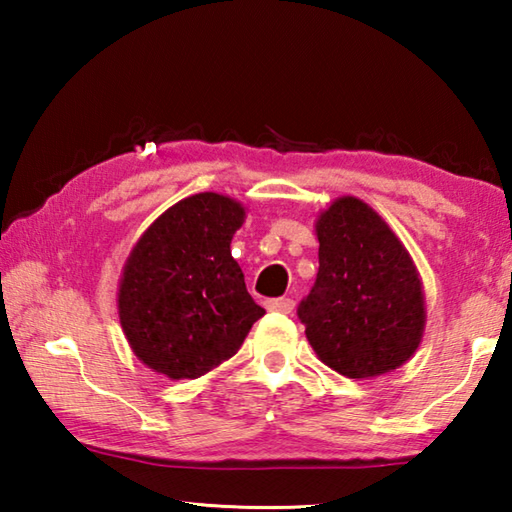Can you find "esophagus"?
<instances>
[{"mask_svg": "<svg viewBox=\"0 0 512 512\" xmlns=\"http://www.w3.org/2000/svg\"><path fill=\"white\" fill-rule=\"evenodd\" d=\"M293 307H296V302L291 298H273V300H266V309L268 311H280V314H291Z\"/></svg>", "mask_w": 512, "mask_h": 512, "instance_id": "1", "label": "esophagus"}]
</instances>
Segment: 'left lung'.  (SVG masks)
<instances>
[{
	"label": "left lung",
	"mask_w": 512,
	"mask_h": 512,
	"mask_svg": "<svg viewBox=\"0 0 512 512\" xmlns=\"http://www.w3.org/2000/svg\"><path fill=\"white\" fill-rule=\"evenodd\" d=\"M318 275L300 302L318 359L350 379L404 366L420 348L427 309L418 268L381 216L357 196L318 214Z\"/></svg>",
	"instance_id": "left-lung-1"
}]
</instances>
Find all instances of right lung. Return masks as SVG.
Returning <instances> with one entry per match:
<instances>
[{"label": "right lung", "mask_w": 512, "mask_h": 512, "mask_svg": "<svg viewBox=\"0 0 512 512\" xmlns=\"http://www.w3.org/2000/svg\"><path fill=\"white\" fill-rule=\"evenodd\" d=\"M246 207L203 192L162 212L121 271L117 311L135 357L169 379H196L235 357L264 309L246 289L230 241Z\"/></svg>", "instance_id": "1"}]
</instances>
